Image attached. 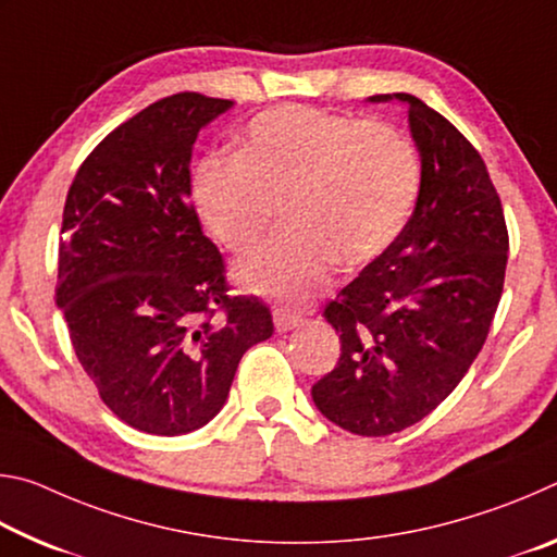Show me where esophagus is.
<instances>
[{
	"mask_svg": "<svg viewBox=\"0 0 557 557\" xmlns=\"http://www.w3.org/2000/svg\"><path fill=\"white\" fill-rule=\"evenodd\" d=\"M272 319H275V329L280 334L292 332V329H297L301 322H305L301 312H297V309H289V307H277L275 314H272Z\"/></svg>",
	"mask_w": 557,
	"mask_h": 557,
	"instance_id": "obj_1",
	"label": "esophagus"
}]
</instances>
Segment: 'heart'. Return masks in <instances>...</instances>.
Segmentation results:
<instances>
[{"instance_id": "obj_1", "label": "heart", "mask_w": 557, "mask_h": 557, "mask_svg": "<svg viewBox=\"0 0 557 557\" xmlns=\"http://www.w3.org/2000/svg\"><path fill=\"white\" fill-rule=\"evenodd\" d=\"M420 154L383 122L309 106H282L250 122L238 157H206L194 206L211 238L248 256L285 213L287 235L238 268L245 289L305 301L332 280L334 262L361 265L398 240L418 203Z\"/></svg>"}]
</instances>
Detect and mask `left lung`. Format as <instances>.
Returning <instances> with one entry per match:
<instances>
[{
	"label": "left lung",
	"instance_id": "1",
	"mask_svg": "<svg viewBox=\"0 0 557 557\" xmlns=\"http://www.w3.org/2000/svg\"><path fill=\"white\" fill-rule=\"evenodd\" d=\"M369 100L408 106L422 186L398 240L326 305L342 356L312 398L334 425L383 437L435 410L482 351L508 231L482 154L449 120L410 92Z\"/></svg>",
	"mask_w": 557,
	"mask_h": 557
}]
</instances>
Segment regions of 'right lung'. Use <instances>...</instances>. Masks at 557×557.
Masks as SVG:
<instances>
[{
  "instance_id": "right-lung-1",
  "label": "right lung",
  "mask_w": 557,
  "mask_h": 557,
  "mask_svg": "<svg viewBox=\"0 0 557 557\" xmlns=\"http://www.w3.org/2000/svg\"><path fill=\"white\" fill-rule=\"evenodd\" d=\"M231 108L201 92L152 102L92 149L65 196L55 305L102 403L149 435L213 420L243 354L275 332L268 305L228 295L188 201L196 137Z\"/></svg>"
}]
</instances>
